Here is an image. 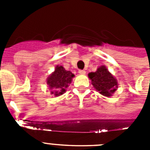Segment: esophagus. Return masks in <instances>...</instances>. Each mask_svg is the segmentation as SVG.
Here are the masks:
<instances>
[{
    "instance_id": "obj_1",
    "label": "esophagus",
    "mask_w": 150,
    "mask_h": 150,
    "mask_svg": "<svg viewBox=\"0 0 150 150\" xmlns=\"http://www.w3.org/2000/svg\"><path fill=\"white\" fill-rule=\"evenodd\" d=\"M79 74H81V75H85L86 71H85V70H79Z\"/></svg>"
}]
</instances>
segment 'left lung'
Returning a JSON list of instances; mask_svg holds the SVG:
<instances>
[{
    "label": "left lung",
    "instance_id": "8db88e82",
    "mask_svg": "<svg viewBox=\"0 0 150 150\" xmlns=\"http://www.w3.org/2000/svg\"><path fill=\"white\" fill-rule=\"evenodd\" d=\"M88 77L94 88L105 97L112 96L118 88L117 79L104 65L100 66L95 72L89 73Z\"/></svg>",
    "mask_w": 150,
    "mask_h": 150
}]
</instances>
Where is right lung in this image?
Here are the masks:
<instances>
[{"instance_id":"1","label":"right lung","mask_w":150,"mask_h":150,"mask_svg":"<svg viewBox=\"0 0 150 150\" xmlns=\"http://www.w3.org/2000/svg\"><path fill=\"white\" fill-rule=\"evenodd\" d=\"M75 75L70 71H66L62 65H57L55 71L46 79V83L51 91V94L55 96H60L65 92L71 84Z\"/></svg>"}]
</instances>
